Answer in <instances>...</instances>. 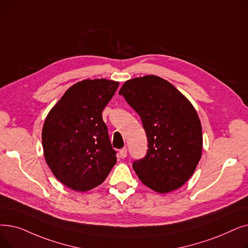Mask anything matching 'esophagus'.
Masks as SVG:
<instances>
[{"label": "esophagus", "instance_id": "34e87169", "mask_svg": "<svg viewBox=\"0 0 248 248\" xmlns=\"http://www.w3.org/2000/svg\"><path fill=\"white\" fill-rule=\"evenodd\" d=\"M118 155H120L121 158H125L126 155H127V149L126 148H123L120 150V153H118Z\"/></svg>", "mask_w": 248, "mask_h": 248}]
</instances>
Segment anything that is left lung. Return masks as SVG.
<instances>
[{"label": "left lung", "mask_w": 248, "mask_h": 248, "mask_svg": "<svg viewBox=\"0 0 248 248\" xmlns=\"http://www.w3.org/2000/svg\"><path fill=\"white\" fill-rule=\"evenodd\" d=\"M120 94L141 117L149 143L146 157L133 163L139 179L159 193L179 188L202 157V124L195 107L154 75L127 80Z\"/></svg>", "instance_id": "1"}]
</instances>
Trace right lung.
Masks as SVG:
<instances>
[{
    "label": "right lung",
    "mask_w": 248,
    "mask_h": 248,
    "mask_svg": "<svg viewBox=\"0 0 248 248\" xmlns=\"http://www.w3.org/2000/svg\"><path fill=\"white\" fill-rule=\"evenodd\" d=\"M118 85L107 79L74 84L46 118L41 139L46 164L73 190L98 186L116 163L102 111Z\"/></svg>",
    "instance_id": "add662e5"
}]
</instances>
